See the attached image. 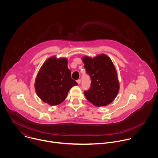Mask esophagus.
<instances>
[{
	"label": "esophagus",
	"mask_w": 158,
	"mask_h": 158,
	"mask_svg": "<svg viewBox=\"0 0 158 158\" xmlns=\"http://www.w3.org/2000/svg\"><path fill=\"white\" fill-rule=\"evenodd\" d=\"M77 83H78V85H80V84L81 83V80H80V79H79V80H77Z\"/></svg>",
	"instance_id": "esophagus-1"
}]
</instances>
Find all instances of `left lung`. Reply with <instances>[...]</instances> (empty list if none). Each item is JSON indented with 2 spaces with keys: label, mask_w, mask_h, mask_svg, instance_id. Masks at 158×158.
I'll return each instance as SVG.
<instances>
[{
  "label": "left lung",
  "mask_w": 158,
  "mask_h": 158,
  "mask_svg": "<svg viewBox=\"0 0 158 158\" xmlns=\"http://www.w3.org/2000/svg\"><path fill=\"white\" fill-rule=\"evenodd\" d=\"M82 60L91 81L89 89L84 91L86 98L97 107L108 105L119 90L117 72L112 60L105 54L94 58L85 56Z\"/></svg>",
  "instance_id": "obj_1"
}]
</instances>
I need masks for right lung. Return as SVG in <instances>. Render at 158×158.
<instances>
[{"instance_id": "1", "label": "right lung", "mask_w": 158, "mask_h": 158, "mask_svg": "<svg viewBox=\"0 0 158 158\" xmlns=\"http://www.w3.org/2000/svg\"><path fill=\"white\" fill-rule=\"evenodd\" d=\"M65 58L48 59L41 67L35 81L38 96L44 102L56 106L66 98L71 88L77 85L72 79Z\"/></svg>"}]
</instances>
